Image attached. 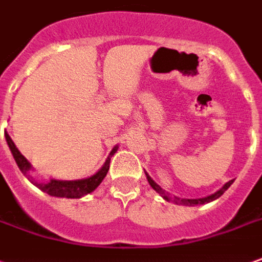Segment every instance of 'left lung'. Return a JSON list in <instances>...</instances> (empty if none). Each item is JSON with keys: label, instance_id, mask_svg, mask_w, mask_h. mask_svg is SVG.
I'll return each mask as SVG.
<instances>
[{"label": "left lung", "instance_id": "obj_1", "mask_svg": "<svg viewBox=\"0 0 262 262\" xmlns=\"http://www.w3.org/2000/svg\"><path fill=\"white\" fill-rule=\"evenodd\" d=\"M145 175H146V179H148V182H149V185H151V186H152V189H154V190H157L158 193L161 194V196H162V198H164L165 200H170V199H172V200H173V202H175V203H178V205H183V206L205 205V203H209V202H213V200L219 199V198H220V196H222V194H223L224 192H226V190H227V189H229L230 186H231V183L234 182V179H233V181H229V182H227V183H226V185H224L223 187H222V189H219L216 193L210 194V196H207V198H202V199H181V198H176V196H173V198H169V194H168V192H165L162 187L159 186V185H157V182L152 181V178L149 175H148L146 172H145Z\"/></svg>", "mask_w": 262, "mask_h": 262}]
</instances>
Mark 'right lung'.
I'll list each match as a JSON object with an SVG mask.
<instances>
[{
  "label": "right lung",
  "mask_w": 262,
  "mask_h": 262,
  "mask_svg": "<svg viewBox=\"0 0 262 262\" xmlns=\"http://www.w3.org/2000/svg\"><path fill=\"white\" fill-rule=\"evenodd\" d=\"M5 140H7V144H8L9 149L12 152V157L15 159L18 168L21 169V172L25 176H28V179L32 182L35 186H38L40 190H43L48 194L51 196H56V198H68V199H79L84 194L92 193L93 190H96V187L103 182V179L107 175V172L110 169V159L111 155H114L117 152V148L118 146H114L113 151L110 152V157L107 158L105 164L101 166V169L96 172L94 175H92L90 178H86V179H79V181H56V179H51V182H46V183H39L33 179L32 176L28 175L29 170L32 169L31 164L28 162V159L21 152L18 151V148L14 144V141L11 140V137L8 134H5Z\"/></svg>",
  "instance_id": "add662e5"
}]
</instances>
